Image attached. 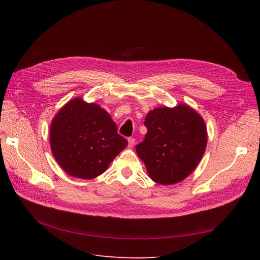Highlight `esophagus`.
Instances as JSON below:
<instances>
[{
    "label": "esophagus",
    "instance_id": "1",
    "mask_svg": "<svg viewBox=\"0 0 260 260\" xmlns=\"http://www.w3.org/2000/svg\"><path fill=\"white\" fill-rule=\"evenodd\" d=\"M135 145V139L128 138V147H133Z\"/></svg>",
    "mask_w": 260,
    "mask_h": 260
}]
</instances>
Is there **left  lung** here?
<instances>
[{"mask_svg": "<svg viewBox=\"0 0 260 260\" xmlns=\"http://www.w3.org/2000/svg\"><path fill=\"white\" fill-rule=\"evenodd\" d=\"M144 125L147 133L136 151L152 180L174 184L186 178L207 147V127L201 116L184 104L158 107L146 115Z\"/></svg>", "mask_w": 260, "mask_h": 260, "instance_id": "1", "label": "left lung"}]
</instances>
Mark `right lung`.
Here are the masks:
<instances>
[{"instance_id": "add662e5", "label": "right lung", "mask_w": 260, "mask_h": 260, "mask_svg": "<svg viewBox=\"0 0 260 260\" xmlns=\"http://www.w3.org/2000/svg\"><path fill=\"white\" fill-rule=\"evenodd\" d=\"M117 131L105 109L76 98L65 104L51 122L52 155L68 175L95 178L127 145Z\"/></svg>"}]
</instances>
